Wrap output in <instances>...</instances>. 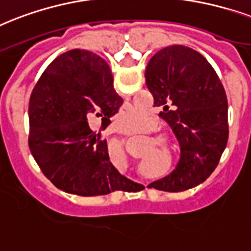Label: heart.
Instances as JSON below:
<instances>
[{"mask_svg":"<svg viewBox=\"0 0 251 251\" xmlns=\"http://www.w3.org/2000/svg\"><path fill=\"white\" fill-rule=\"evenodd\" d=\"M146 121V114L141 112H130L126 114L124 118V122H127V127H139ZM156 127L155 122H150V130H154Z\"/></svg>","mask_w":251,"mask_h":251,"instance_id":"b5f03b06","label":"heart"}]
</instances>
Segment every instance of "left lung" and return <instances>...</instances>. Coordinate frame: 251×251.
I'll use <instances>...</instances> for the list:
<instances>
[{"instance_id": "left-lung-1", "label": "left lung", "mask_w": 251, "mask_h": 251, "mask_svg": "<svg viewBox=\"0 0 251 251\" xmlns=\"http://www.w3.org/2000/svg\"><path fill=\"white\" fill-rule=\"evenodd\" d=\"M146 85L154 106L176 135L180 159L176 168L150 187L179 192L206 180L227 142V100L219 76L201 53L185 46H168L147 64ZM133 183L127 191H141Z\"/></svg>"}]
</instances>
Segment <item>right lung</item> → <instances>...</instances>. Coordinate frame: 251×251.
<instances>
[{"instance_id":"obj_1","label":"right lung","mask_w":251,"mask_h":251,"mask_svg":"<svg viewBox=\"0 0 251 251\" xmlns=\"http://www.w3.org/2000/svg\"><path fill=\"white\" fill-rule=\"evenodd\" d=\"M122 102L108 63L91 51L71 50L46 68L30 97L28 146L55 187L100 196L133 184L109 159L106 139L88 125L97 117L106 127Z\"/></svg>"}]
</instances>
